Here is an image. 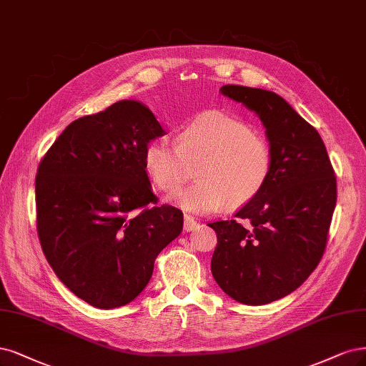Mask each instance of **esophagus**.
<instances>
[{
	"mask_svg": "<svg viewBox=\"0 0 366 366\" xmlns=\"http://www.w3.org/2000/svg\"><path fill=\"white\" fill-rule=\"evenodd\" d=\"M197 227H198V222L192 217H189V215L184 217V222H183L184 232H192L197 229Z\"/></svg>",
	"mask_w": 366,
	"mask_h": 366,
	"instance_id": "1",
	"label": "esophagus"
}]
</instances>
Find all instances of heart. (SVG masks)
I'll return each mask as SVG.
<instances>
[{"label": "heart", "mask_w": 366, "mask_h": 366, "mask_svg": "<svg viewBox=\"0 0 366 366\" xmlns=\"http://www.w3.org/2000/svg\"><path fill=\"white\" fill-rule=\"evenodd\" d=\"M272 163L268 137L221 110L203 112L187 122L177 144L156 139L144 153L151 183L167 195L177 192L191 174L189 165H197L198 182L175 197L191 215L249 203L268 183Z\"/></svg>", "instance_id": "b5f03b06"}]
</instances>
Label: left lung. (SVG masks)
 <instances>
[{"mask_svg":"<svg viewBox=\"0 0 366 366\" xmlns=\"http://www.w3.org/2000/svg\"><path fill=\"white\" fill-rule=\"evenodd\" d=\"M221 92L254 110L274 163L262 192L217 232L212 274L239 303L260 306L306 282L325 251L336 206V175L320 133L271 91L225 84Z\"/></svg>","mask_w":366,"mask_h":366,"instance_id":"8db88e82","label":"left lung"}]
</instances>
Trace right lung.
I'll return each mask as SVG.
<instances>
[{
	"mask_svg": "<svg viewBox=\"0 0 366 366\" xmlns=\"http://www.w3.org/2000/svg\"><path fill=\"white\" fill-rule=\"evenodd\" d=\"M163 134L153 112L124 99L71 122L37 168L44 254L59 280L98 309L139 295L183 230V212L157 206L144 165L147 145Z\"/></svg>",
	"mask_w": 366,
	"mask_h": 366,
	"instance_id": "1",
	"label": "right lung"
}]
</instances>
